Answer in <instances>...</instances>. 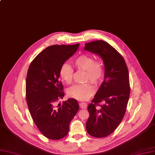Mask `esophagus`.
Masks as SVG:
<instances>
[{
  "label": "esophagus",
  "mask_w": 155,
  "mask_h": 155,
  "mask_svg": "<svg viewBox=\"0 0 155 155\" xmlns=\"http://www.w3.org/2000/svg\"><path fill=\"white\" fill-rule=\"evenodd\" d=\"M87 106V104L86 102H81L80 104V107H81V108L82 109H86Z\"/></svg>",
  "instance_id": "obj_1"
}]
</instances>
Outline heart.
<instances>
[{"label":"heart","mask_w":155,"mask_h":155,"mask_svg":"<svg viewBox=\"0 0 155 155\" xmlns=\"http://www.w3.org/2000/svg\"><path fill=\"white\" fill-rule=\"evenodd\" d=\"M74 66L77 69L86 71L84 81H91L97 84L101 82L104 75V67L101 61H94V58L87 54H83L73 61ZM74 71L68 63H64L60 68L59 74L61 78L67 84L73 81ZM95 92V88L91 82L77 84L69 87L68 94L69 97L80 101H86Z\"/></svg>","instance_id":"b5f03b06"}]
</instances>
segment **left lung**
<instances>
[{
  "label": "left lung",
  "mask_w": 155,
  "mask_h": 155,
  "mask_svg": "<svg viewBox=\"0 0 155 155\" xmlns=\"http://www.w3.org/2000/svg\"><path fill=\"white\" fill-rule=\"evenodd\" d=\"M84 50L101 57L105 68L104 81L87 107L86 130L92 137H106L117 128L126 113L130 94L128 69L121 54L104 41L87 43ZM102 101L104 104L100 105Z\"/></svg>",
  "instance_id": "obj_1"
}]
</instances>
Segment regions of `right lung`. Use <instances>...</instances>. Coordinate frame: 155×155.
<instances>
[{
  "instance_id": "obj_1",
  "label": "right lung",
  "mask_w": 155,
  "mask_h": 155,
  "mask_svg": "<svg viewBox=\"0 0 155 155\" xmlns=\"http://www.w3.org/2000/svg\"><path fill=\"white\" fill-rule=\"evenodd\" d=\"M78 46L79 44L49 46L33 59L28 71L26 95L29 113L43 135L54 140L67 135L79 109L74 98L57 104L64 96L60 68Z\"/></svg>"
}]
</instances>
